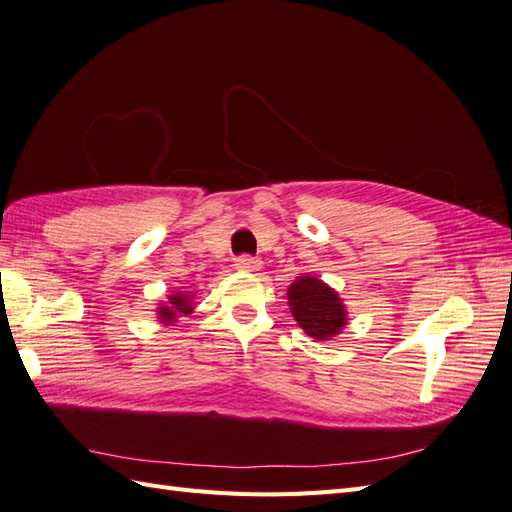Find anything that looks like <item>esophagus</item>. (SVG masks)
Segmentation results:
<instances>
[{
  "label": "esophagus",
  "mask_w": 512,
  "mask_h": 512,
  "mask_svg": "<svg viewBox=\"0 0 512 512\" xmlns=\"http://www.w3.org/2000/svg\"><path fill=\"white\" fill-rule=\"evenodd\" d=\"M235 268L242 272H257L261 268V259L251 257V255H240L235 259Z\"/></svg>",
  "instance_id": "esophagus-1"
}]
</instances>
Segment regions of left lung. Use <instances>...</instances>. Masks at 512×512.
I'll list each match as a JSON object with an SVG mask.
<instances>
[{
    "mask_svg": "<svg viewBox=\"0 0 512 512\" xmlns=\"http://www.w3.org/2000/svg\"><path fill=\"white\" fill-rule=\"evenodd\" d=\"M287 300H290L287 305H290L300 329L318 342H326V339L339 335L346 326L348 311L342 298L333 287L311 277V274L298 277L287 287Z\"/></svg>",
    "mask_w": 512,
    "mask_h": 512,
    "instance_id": "1",
    "label": "left lung"
}]
</instances>
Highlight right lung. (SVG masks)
I'll return each instance as SVG.
<instances>
[{
    "instance_id": "1",
    "label": "right lung",
    "mask_w": 512,
    "mask_h": 512,
    "mask_svg": "<svg viewBox=\"0 0 512 512\" xmlns=\"http://www.w3.org/2000/svg\"><path fill=\"white\" fill-rule=\"evenodd\" d=\"M190 313H192V296L181 294V292L168 296V303L157 307V318H160L162 324H173L177 322L179 316H190Z\"/></svg>"
}]
</instances>
